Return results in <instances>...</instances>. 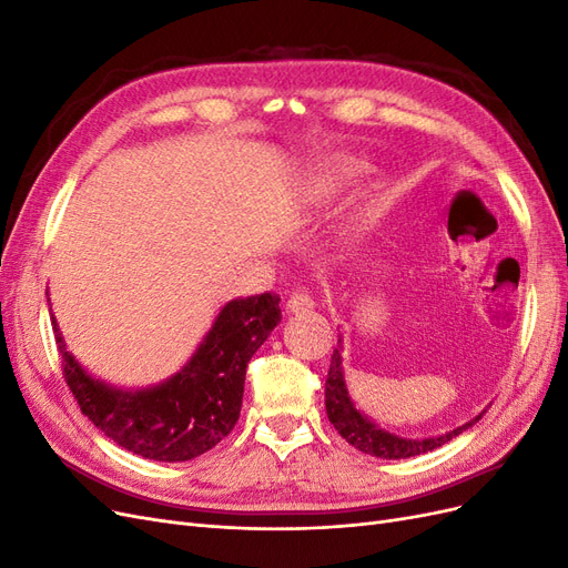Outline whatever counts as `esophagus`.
<instances>
[{
	"label": "esophagus",
	"instance_id": "1",
	"mask_svg": "<svg viewBox=\"0 0 568 568\" xmlns=\"http://www.w3.org/2000/svg\"><path fill=\"white\" fill-rule=\"evenodd\" d=\"M315 307V301L307 296V294H291L288 301H286V311L288 313H305V311H313Z\"/></svg>",
	"mask_w": 568,
	"mask_h": 568
}]
</instances>
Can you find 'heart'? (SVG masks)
Here are the masks:
<instances>
[{"label":"heart","mask_w":568,"mask_h":568,"mask_svg":"<svg viewBox=\"0 0 568 568\" xmlns=\"http://www.w3.org/2000/svg\"><path fill=\"white\" fill-rule=\"evenodd\" d=\"M367 173V165L365 163H357V161H336L329 165H322L320 170L307 178L303 182V196L311 199V201H320L336 194L341 186H346L348 182L357 180L359 175ZM376 215H379V209L376 205H367V209L355 217V225H367Z\"/></svg>","instance_id":"obj_1"}]
</instances>
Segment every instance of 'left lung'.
Here are the masks:
<instances>
[{"instance_id": "obj_1", "label": "left lung", "mask_w": 568, "mask_h": 568, "mask_svg": "<svg viewBox=\"0 0 568 568\" xmlns=\"http://www.w3.org/2000/svg\"><path fill=\"white\" fill-rule=\"evenodd\" d=\"M341 351H343V338L338 336V348H334L329 374H326V382H324V407H326V417H329V422L334 424L341 438H346L359 453L372 455V457H382V459L417 457L424 453H432L448 440L457 438L459 434L467 432V428H471L480 417L486 415V409L478 412V415L474 419H469L467 424H462V426L453 428V432H445L440 436L407 438V436L390 434L379 424H374L365 415V412H359L355 407L351 393H348V386H346V376H343Z\"/></svg>"}]
</instances>
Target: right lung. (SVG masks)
I'll use <instances>...</instances> for the list:
<instances>
[{"instance_id": "right-lung-1", "label": "right lung", "mask_w": 568, "mask_h": 568, "mask_svg": "<svg viewBox=\"0 0 568 568\" xmlns=\"http://www.w3.org/2000/svg\"><path fill=\"white\" fill-rule=\"evenodd\" d=\"M280 322L277 296L234 298L220 307L180 372L146 388H120L78 363L51 315L65 382L82 415L120 448L156 462L194 459L232 432L242 412L248 359Z\"/></svg>"}]
</instances>
